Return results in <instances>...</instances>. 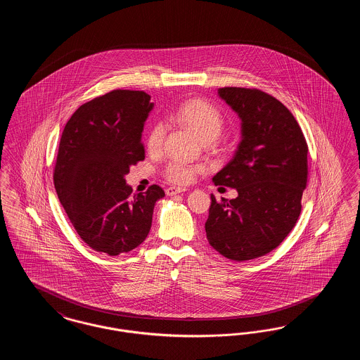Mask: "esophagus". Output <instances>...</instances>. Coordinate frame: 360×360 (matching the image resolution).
<instances>
[{
  "instance_id": "obj_1",
  "label": "esophagus",
  "mask_w": 360,
  "mask_h": 360,
  "mask_svg": "<svg viewBox=\"0 0 360 360\" xmlns=\"http://www.w3.org/2000/svg\"><path fill=\"white\" fill-rule=\"evenodd\" d=\"M186 190H188V188H175V186H172V188H166V194H167V195H175V194L184 193V191H186Z\"/></svg>"
}]
</instances>
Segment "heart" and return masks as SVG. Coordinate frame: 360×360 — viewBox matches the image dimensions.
<instances>
[{"mask_svg": "<svg viewBox=\"0 0 360 360\" xmlns=\"http://www.w3.org/2000/svg\"><path fill=\"white\" fill-rule=\"evenodd\" d=\"M175 120L194 132L202 141L210 143L220 135L223 129L224 117L221 112L212 103L204 100H190L184 103L175 113ZM166 127L163 122H155L146 137V147L150 153H159L163 147ZM204 172L201 165H188L181 160H170L163 175L175 185H186L191 182L195 174Z\"/></svg>", "mask_w": 360, "mask_h": 360, "instance_id": "1", "label": "heart"}]
</instances>
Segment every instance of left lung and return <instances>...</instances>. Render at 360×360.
Returning a JSON list of instances; mask_svg holds the SVG:
<instances>
[{"mask_svg":"<svg viewBox=\"0 0 360 360\" xmlns=\"http://www.w3.org/2000/svg\"><path fill=\"white\" fill-rule=\"evenodd\" d=\"M219 96L241 119L236 154L213 176L238 190L233 200L212 194L206 238L231 260L263 257L290 233L308 182V144L290 110L275 97L247 87H221Z\"/></svg>","mask_w":360,"mask_h":360,"instance_id":"1","label":"left lung"}]
</instances>
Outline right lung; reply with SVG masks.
Masks as SVG:
<instances>
[{"instance_id":"add662e5","label":"right lung","mask_w":360,"mask_h":360,"mask_svg":"<svg viewBox=\"0 0 360 360\" xmlns=\"http://www.w3.org/2000/svg\"><path fill=\"white\" fill-rule=\"evenodd\" d=\"M139 90L116 89L81 105L68 121L53 169L58 198L79 238L116 257L140 245L151 229L163 188L132 193L125 175L144 160L141 132L154 103Z\"/></svg>"}]
</instances>
